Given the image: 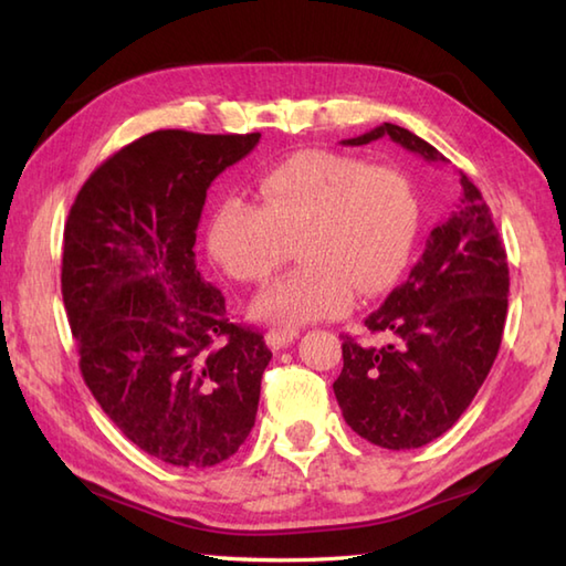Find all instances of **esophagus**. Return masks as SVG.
<instances>
[{
  "mask_svg": "<svg viewBox=\"0 0 566 566\" xmlns=\"http://www.w3.org/2000/svg\"><path fill=\"white\" fill-rule=\"evenodd\" d=\"M296 338H298L296 328H270L268 335H264V340H268L272 350H282V347L292 345Z\"/></svg>",
  "mask_w": 566,
  "mask_h": 566,
  "instance_id": "esophagus-1",
  "label": "esophagus"
}]
</instances>
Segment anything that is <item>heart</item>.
I'll list each match as a JSON object with an SVG mask.
<instances>
[{
    "mask_svg": "<svg viewBox=\"0 0 566 566\" xmlns=\"http://www.w3.org/2000/svg\"><path fill=\"white\" fill-rule=\"evenodd\" d=\"M260 203L228 197L209 221V250L226 274L260 284L290 260L304 264L252 302L274 323L345 314L359 294H379L411 258L418 207L408 179L353 155L306 150L260 177Z\"/></svg>",
    "mask_w": 566,
    "mask_h": 566,
    "instance_id": "heart-1",
    "label": "heart"
}]
</instances>
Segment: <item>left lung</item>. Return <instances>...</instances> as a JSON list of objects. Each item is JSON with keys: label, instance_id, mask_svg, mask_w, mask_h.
<instances>
[{"label": "left lung", "instance_id": "8db88e82", "mask_svg": "<svg viewBox=\"0 0 566 566\" xmlns=\"http://www.w3.org/2000/svg\"><path fill=\"white\" fill-rule=\"evenodd\" d=\"M389 136L426 163H448L411 130L381 124L343 140L367 146ZM509 311V262L482 191L460 172V197L408 280L365 318L381 343L343 335V371L333 381L345 423L387 450H416L448 432L499 355Z\"/></svg>", "mask_w": 566, "mask_h": 566}]
</instances>
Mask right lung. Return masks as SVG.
Wrapping results in <instances>:
<instances>
[{"label":"right lung","mask_w":566,"mask_h":566,"mask_svg":"<svg viewBox=\"0 0 566 566\" xmlns=\"http://www.w3.org/2000/svg\"><path fill=\"white\" fill-rule=\"evenodd\" d=\"M260 134L153 130L82 185L63 240V302L80 371L124 436L155 460L207 469L255 426L262 333L235 326L201 280L207 189Z\"/></svg>","instance_id":"1"}]
</instances>
